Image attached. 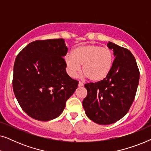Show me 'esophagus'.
I'll return each instance as SVG.
<instances>
[{
  "label": "esophagus",
  "mask_w": 151,
  "mask_h": 151,
  "mask_svg": "<svg viewBox=\"0 0 151 151\" xmlns=\"http://www.w3.org/2000/svg\"><path fill=\"white\" fill-rule=\"evenodd\" d=\"M83 85H84V84L82 83V82H79V83H78V86H82Z\"/></svg>",
  "instance_id": "esophagus-1"
}]
</instances>
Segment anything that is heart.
<instances>
[{"label": "heart", "mask_w": 151, "mask_h": 151, "mask_svg": "<svg viewBox=\"0 0 151 151\" xmlns=\"http://www.w3.org/2000/svg\"><path fill=\"white\" fill-rule=\"evenodd\" d=\"M114 55L108 47L88 44L79 45L72 51V55L65 57L66 69L73 78L82 65V71L90 81L98 82L104 80L112 70Z\"/></svg>", "instance_id": "b5f03b06"}]
</instances>
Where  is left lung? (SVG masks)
Here are the masks:
<instances>
[{
    "label": "left lung",
    "mask_w": 151,
    "mask_h": 151,
    "mask_svg": "<svg viewBox=\"0 0 151 151\" xmlns=\"http://www.w3.org/2000/svg\"><path fill=\"white\" fill-rule=\"evenodd\" d=\"M115 56L112 70L104 80L84 84L87 96L82 101L86 115L99 124H111L124 116L135 99L139 71L129 49L109 42Z\"/></svg>",
    "instance_id": "1"
}]
</instances>
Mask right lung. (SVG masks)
Here are the masks:
<instances>
[{"label":"right lung","instance_id":"right-lung-1","mask_svg":"<svg viewBox=\"0 0 151 151\" xmlns=\"http://www.w3.org/2000/svg\"><path fill=\"white\" fill-rule=\"evenodd\" d=\"M68 51L63 38L36 40L16 58L12 84L22 110L32 118L49 121L59 116L78 81L66 71Z\"/></svg>","mask_w":151,"mask_h":151}]
</instances>
